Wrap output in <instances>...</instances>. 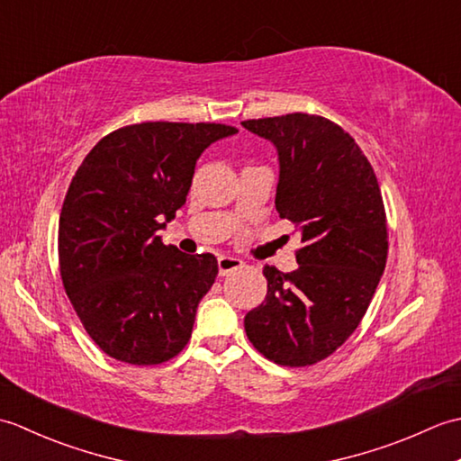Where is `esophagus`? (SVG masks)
<instances>
[{
	"mask_svg": "<svg viewBox=\"0 0 461 461\" xmlns=\"http://www.w3.org/2000/svg\"><path fill=\"white\" fill-rule=\"evenodd\" d=\"M243 267V261L238 258H230V256H220L218 258V269H220V276L225 277L228 273L231 271H238Z\"/></svg>",
	"mask_w": 461,
	"mask_h": 461,
	"instance_id": "obj_1",
	"label": "esophagus"
}]
</instances>
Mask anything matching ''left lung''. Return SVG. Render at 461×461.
Returning <instances> with one entry per match:
<instances>
[{
	"label": "left lung",
	"mask_w": 461,
	"mask_h": 461,
	"mask_svg": "<svg viewBox=\"0 0 461 461\" xmlns=\"http://www.w3.org/2000/svg\"><path fill=\"white\" fill-rule=\"evenodd\" d=\"M241 126L276 146V208L297 225L303 243L293 273L263 267L266 301L243 325L269 360L307 366L355 332L384 273L382 194L355 139L322 116L293 113Z\"/></svg>",
	"instance_id": "obj_1"
}]
</instances>
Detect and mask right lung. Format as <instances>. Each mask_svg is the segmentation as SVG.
<instances>
[{
	"instance_id": "add662e5",
	"label": "right lung",
	"mask_w": 461,
	"mask_h": 461,
	"mask_svg": "<svg viewBox=\"0 0 461 461\" xmlns=\"http://www.w3.org/2000/svg\"><path fill=\"white\" fill-rule=\"evenodd\" d=\"M236 132L210 122L124 126L96 142L73 176L59 266L77 315L109 357L158 365L188 342L218 261L164 246L158 231L185 203L202 152Z\"/></svg>"
}]
</instances>
